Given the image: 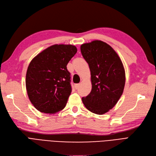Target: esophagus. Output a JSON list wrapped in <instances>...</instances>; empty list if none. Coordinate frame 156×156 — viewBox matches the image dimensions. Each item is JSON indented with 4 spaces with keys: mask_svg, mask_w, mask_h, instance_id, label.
Listing matches in <instances>:
<instances>
[{
    "mask_svg": "<svg viewBox=\"0 0 156 156\" xmlns=\"http://www.w3.org/2000/svg\"><path fill=\"white\" fill-rule=\"evenodd\" d=\"M79 84H75V85H74V87L76 89H77L79 88Z\"/></svg>",
    "mask_w": 156,
    "mask_h": 156,
    "instance_id": "34e87169",
    "label": "esophagus"
}]
</instances>
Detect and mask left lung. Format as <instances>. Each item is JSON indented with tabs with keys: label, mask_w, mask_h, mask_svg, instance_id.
I'll return each instance as SVG.
<instances>
[{
	"label": "left lung",
	"mask_w": 156,
	"mask_h": 156,
	"mask_svg": "<svg viewBox=\"0 0 156 156\" xmlns=\"http://www.w3.org/2000/svg\"><path fill=\"white\" fill-rule=\"evenodd\" d=\"M83 58L91 72V91L82 101L90 111L97 115L107 113L122 96L126 83L122 62L115 50L101 40L80 46Z\"/></svg>",
	"instance_id": "obj_1"
}]
</instances>
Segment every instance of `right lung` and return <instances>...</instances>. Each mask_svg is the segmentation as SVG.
I'll return each mask as SVG.
<instances>
[{"label": "right lung", "instance_id": "obj_1", "mask_svg": "<svg viewBox=\"0 0 156 156\" xmlns=\"http://www.w3.org/2000/svg\"><path fill=\"white\" fill-rule=\"evenodd\" d=\"M72 45H54L30 61L26 86L30 102L41 113L55 114L67 103L72 92L70 73L66 65L76 54Z\"/></svg>", "mask_w": 156, "mask_h": 156}]
</instances>
